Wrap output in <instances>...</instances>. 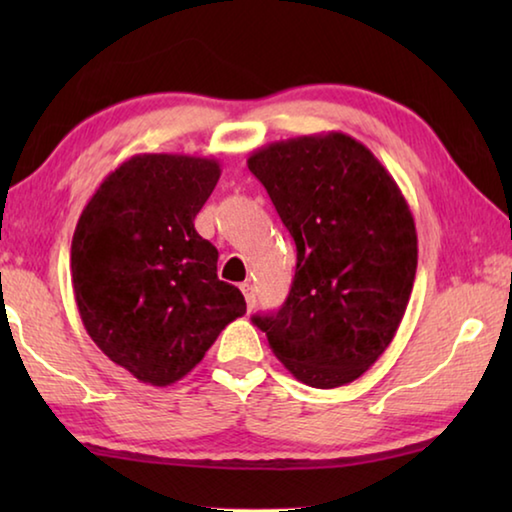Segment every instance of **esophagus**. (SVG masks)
Here are the masks:
<instances>
[{
	"mask_svg": "<svg viewBox=\"0 0 512 512\" xmlns=\"http://www.w3.org/2000/svg\"><path fill=\"white\" fill-rule=\"evenodd\" d=\"M239 289H241V293H244V298L248 302V309L253 311V307H255V287L250 282H244Z\"/></svg>",
	"mask_w": 512,
	"mask_h": 512,
	"instance_id": "obj_1",
	"label": "esophagus"
}]
</instances>
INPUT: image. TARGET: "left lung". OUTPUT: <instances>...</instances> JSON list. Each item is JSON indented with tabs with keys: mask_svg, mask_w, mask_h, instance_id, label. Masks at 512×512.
<instances>
[{
	"mask_svg": "<svg viewBox=\"0 0 512 512\" xmlns=\"http://www.w3.org/2000/svg\"><path fill=\"white\" fill-rule=\"evenodd\" d=\"M248 169L298 250L287 302L253 323L302 384H350L391 345L409 305L418 268L409 203L368 146L339 131L266 144Z\"/></svg>",
	"mask_w": 512,
	"mask_h": 512,
	"instance_id": "obj_1",
	"label": "left lung"
}]
</instances>
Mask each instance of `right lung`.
I'll list each match as a JSON object with an SVG mask.
<instances>
[{
  "label": "right lung",
  "instance_id": "right-lung-1",
  "mask_svg": "<svg viewBox=\"0 0 512 512\" xmlns=\"http://www.w3.org/2000/svg\"><path fill=\"white\" fill-rule=\"evenodd\" d=\"M219 176L214 158L133 155L76 223L72 287L85 332L142 384H176L246 314L241 291L216 277V248L194 228Z\"/></svg>",
  "mask_w": 512,
  "mask_h": 512
}]
</instances>
